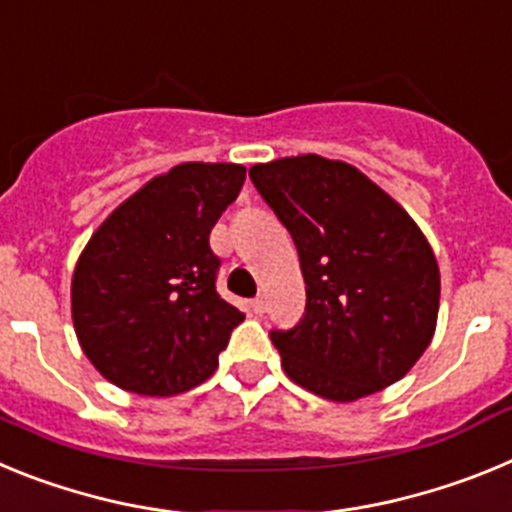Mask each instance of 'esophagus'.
<instances>
[{
    "instance_id": "1",
    "label": "esophagus",
    "mask_w": 512,
    "mask_h": 512,
    "mask_svg": "<svg viewBox=\"0 0 512 512\" xmlns=\"http://www.w3.org/2000/svg\"><path fill=\"white\" fill-rule=\"evenodd\" d=\"M251 305H253V312H259V315H261V312L266 310V297L259 295V297H256V300L251 302Z\"/></svg>"
}]
</instances>
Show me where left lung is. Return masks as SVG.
I'll return each mask as SVG.
<instances>
[{
  "instance_id": "1",
  "label": "left lung",
  "mask_w": 512,
  "mask_h": 512,
  "mask_svg": "<svg viewBox=\"0 0 512 512\" xmlns=\"http://www.w3.org/2000/svg\"><path fill=\"white\" fill-rule=\"evenodd\" d=\"M248 174L292 235L305 277L302 320L271 333L284 374L330 402L405 377L431 346L441 300L436 253L418 223L346 161L305 153Z\"/></svg>"
}]
</instances>
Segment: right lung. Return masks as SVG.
<instances>
[{"mask_svg": "<svg viewBox=\"0 0 512 512\" xmlns=\"http://www.w3.org/2000/svg\"><path fill=\"white\" fill-rule=\"evenodd\" d=\"M243 179L241 164H179L94 230L71 277V318L107 382L171 397L212 377L243 312L217 295L210 230Z\"/></svg>", "mask_w": 512, "mask_h": 512, "instance_id": "add662e5", "label": "right lung"}]
</instances>
